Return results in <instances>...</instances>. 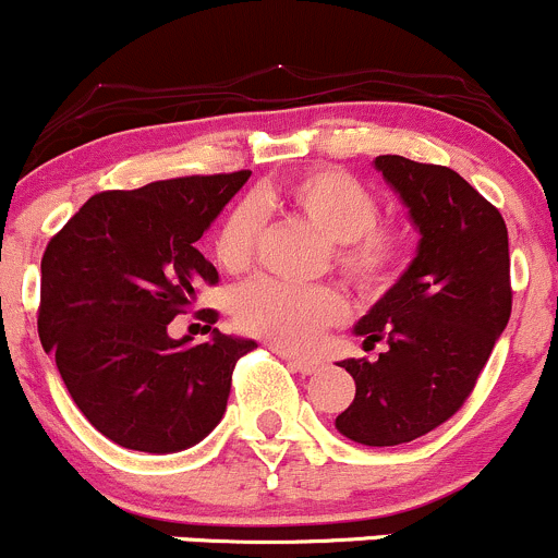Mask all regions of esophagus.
<instances>
[{
  "instance_id": "obj_1",
  "label": "esophagus",
  "mask_w": 558,
  "mask_h": 558,
  "mask_svg": "<svg viewBox=\"0 0 558 558\" xmlns=\"http://www.w3.org/2000/svg\"><path fill=\"white\" fill-rule=\"evenodd\" d=\"M279 352V349H277ZM281 357L290 363V367L295 373H303V376H312V373L319 371V360H308V357H298V354H287V352H279Z\"/></svg>"
}]
</instances>
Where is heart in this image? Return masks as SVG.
Returning <instances> with one entry per match:
<instances>
[{
	"mask_svg": "<svg viewBox=\"0 0 558 558\" xmlns=\"http://www.w3.org/2000/svg\"><path fill=\"white\" fill-rule=\"evenodd\" d=\"M284 206L330 241L338 271L363 292H384L403 271L411 236L395 222H381L378 198L357 177L317 169L295 177L281 191L257 193L226 215L215 236V260L228 274H241L255 257L260 236L257 206ZM347 301L330 284L295 287L260 277L233 292V319L250 336L279 349H308L330 325L343 319Z\"/></svg>",
	"mask_w": 558,
	"mask_h": 558,
	"instance_id": "obj_1",
	"label": "heart"
}]
</instances>
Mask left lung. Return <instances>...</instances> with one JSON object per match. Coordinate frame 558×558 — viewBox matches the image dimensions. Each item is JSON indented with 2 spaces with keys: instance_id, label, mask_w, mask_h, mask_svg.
<instances>
[{
  "instance_id": "obj_1",
  "label": "left lung",
  "mask_w": 558,
  "mask_h": 558,
  "mask_svg": "<svg viewBox=\"0 0 558 558\" xmlns=\"http://www.w3.org/2000/svg\"><path fill=\"white\" fill-rule=\"evenodd\" d=\"M376 169L408 206L416 257L354 325L378 360H343L357 392L336 429L363 446H400L451 418L473 392L513 306L508 228L449 166L378 155Z\"/></svg>"
}]
</instances>
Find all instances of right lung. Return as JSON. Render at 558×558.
Masks as SVG:
<instances>
[{"instance_id": "add662e5", "label": "right lung", "mask_w": 558, "mask_h": 558, "mask_svg": "<svg viewBox=\"0 0 558 558\" xmlns=\"http://www.w3.org/2000/svg\"><path fill=\"white\" fill-rule=\"evenodd\" d=\"M250 174L96 193L48 241L39 341L74 405L123 449L174 453L204 440L226 413L236 360L257 347L211 330V308L198 312L211 330L206 343L166 330L201 284L220 279L195 241Z\"/></svg>"}]
</instances>
